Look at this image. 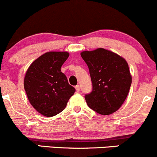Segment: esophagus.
I'll return each instance as SVG.
<instances>
[{
    "mask_svg": "<svg viewBox=\"0 0 157 157\" xmlns=\"http://www.w3.org/2000/svg\"><path fill=\"white\" fill-rule=\"evenodd\" d=\"M75 89H76L77 92H79V91H80V86H79V85H77V86H75Z\"/></svg>",
    "mask_w": 157,
    "mask_h": 157,
    "instance_id": "1",
    "label": "esophagus"
}]
</instances>
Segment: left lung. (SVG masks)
Listing matches in <instances>:
<instances>
[{"mask_svg":"<svg viewBox=\"0 0 157 157\" xmlns=\"http://www.w3.org/2000/svg\"><path fill=\"white\" fill-rule=\"evenodd\" d=\"M80 55L92 82V91L85 96L88 105L100 114H111L121 107L130 90L132 78L128 63L102 48Z\"/></svg>","mask_w":157,"mask_h":157,"instance_id":"obj_1","label":"left lung"}]
</instances>
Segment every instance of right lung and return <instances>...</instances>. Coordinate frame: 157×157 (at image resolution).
Here are the masks:
<instances>
[{"label":"right lung","mask_w":157,"mask_h":157,"mask_svg":"<svg viewBox=\"0 0 157 157\" xmlns=\"http://www.w3.org/2000/svg\"><path fill=\"white\" fill-rule=\"evenodd\" d=\"M68 56L66 52H46L26 71L23 84L29 101L45 117H51L60 113L75 92L60 70Z\"/></svg>","instance_id":"add662e5"}]
</instances>
